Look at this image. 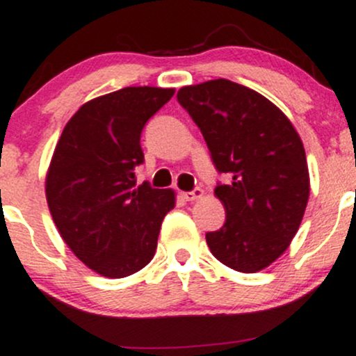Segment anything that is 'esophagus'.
<instances>
[{"label": "esophagus", "mask_w": 356, "mask_h": 356, "mask_svg": "<svg viewBox=\"0 0 356 356\" xmlns=\"http://www.w3.org/2000/svg\"><path fill=\"white\" fill-rule=\"evenodd\" d=\"M202 196H204V191L202 189H194L191 191V193H182V197L186 199V201H197V199H201Z\"/></svg>", "instance_id": "obj_1"}]
</instances>
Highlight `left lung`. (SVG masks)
Instances as JSON below:
<instances>
[{"label":"left lung","mask_w":356,"mask_h":356,"mask_svg":"<svg viewBox=\"0 0 356 356\" xmlns=\"http://www.w3.org/2000/svg\"><path fill=\"white\" fill-rule=\"evenodd\" d=\"M177 99L229 179L214 189L226 221L206 233L211 253L233 270H264L289 248L306 211L302 140L272 101L228 79L184 86Z\"/></svg>","instance_id":"1"}]
</instances>
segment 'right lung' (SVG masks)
<instances>
[{
    "label": "right lung",
    "instance_id": "1",
    "mask_svg": "<svg viewBox=\"0 0 356 356\" xmlns=\"http://www.w3.org/2000/svg\"><path fill=\"white\" fill-rule=\"evenodd\" d=\"M175 89L123 88L76 111L58 138L45 177L52 220L84 265L123 279L154 259L172 189L136 186L143 127Z\"/></svg>",
    "mask_w": 356,
    "mask_h": 356
}]
</instances>
